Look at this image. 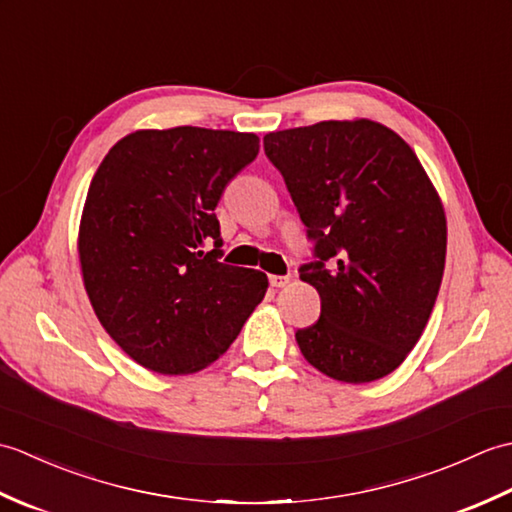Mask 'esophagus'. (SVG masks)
Segmentation results:
<instances>
[{"label": "esophagus", "instance_id": "esophagus-1", "mask_svg": "<svg viewBox=\"0 0 512 512\" xmlns=\"http://www.w3.org/2000/svg\"><path fill=\"white\" fill-rule=\"evenodd\" d=\"M268 281L273 288H284L290 284V275H270Z\"/></svg>", "mask_w": 512, "mask_h": 512}]
</instances>
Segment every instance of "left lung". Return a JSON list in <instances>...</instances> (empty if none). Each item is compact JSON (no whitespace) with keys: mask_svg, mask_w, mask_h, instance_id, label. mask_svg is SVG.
<instances>
[{"mask_svg":"<svg viewBox=\"0 0 512 512\" xmlns=\"http://www.w3.org/2000/svg\"><path fill=\"white\" fill-rule=\"evenodd\" d=\"M308 239L299 268L321 317L295 339L341 383L394 372L418 343L442 284L447 217L413 149L389 127L323 121L264 136Z\"/></svg>","mask_w":512,"mask_h":512,"instance_id":"8db88e82","label":"left lung"}]
</instances>
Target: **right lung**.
Here are the masks:
<instances>
[{
    "label": "right lung",
    "instance_id": "right-lung-1",
    "mask_svg": "<svg viewBox=\"0 0 512 512\" xmlns=\"http://www.w3.org/2000/svg\"><path fill=\"white\" fill-rule=\"evenodd\" d=\"M257 154L255 134L143 129L94 173L79 228L83 284L105 332L151 372L217 361L266 295L264 273L220 262L215 217Z\"/></svg>",
    "mask_w": 512,
    "mask_h": 512
}]
</instances>
